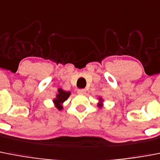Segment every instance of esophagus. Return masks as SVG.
<instances>
[{
	"mask_svg": "<svg viewBox=\"0 0 160 160\" xmlns=\"http://www.w3.org/2000/svg\"><path fill=\"white\" fill-rule=\"evenodd\" d=\"M77 92L78 94H85L86 92V90H85V89H79V90H78Z\"/></svg>",
	"mask_w": 160,
	"mask_h": 160,
	"instance_id": "1",
	"label": "esophagus"
}]
</instances>
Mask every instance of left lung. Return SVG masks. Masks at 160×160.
I'll return each mask as SVG.
<instances>
[{
  "instance_id": "obj_1",
  "label": "left lung",
  "mask_w": 160,
  "mask_h": 160,
  "mask_svg": "<svg viewBox=\"0 0 160 160\" xmlns=\"http://www.w3.org/2000/svg\"><path fill=\"white\" fill-rule=\"evenodd\" d=\"M102 102H103V100H102V98H99V103L98 104V105L99 106V108H102Z\"/></svg>"
}]
</instances>
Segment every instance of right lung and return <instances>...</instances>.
<instances>
[{"label":"right lung","mask_w":160,"mask_h":160,"mask_svg":"<svg viewBox=\"0 0 160 160\" xmlns=\"http://www.w3.org/2000/svg\"><path fill=\"white\" fill-rule=\"evenodd\" d=\"M70 91H65V90H63L61 88L58 89V93L56 94V98L53 100V102L55 104V107L58 110H62V108H63L62 107V103L70 97Z\"/></svg>","instance_id":"obj_1"}]
</instances>
